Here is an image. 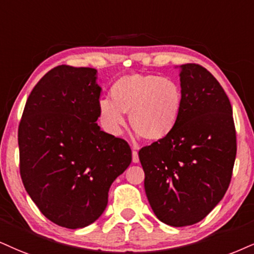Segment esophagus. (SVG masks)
Returning <instances> with one entry per match:
<instances>
[{"label":"esophagus","instance_id":"1","mask_svg":"<svg viewBox=\"0 0 254 254\" xmlns=\"http://www.w3.org/2000/svg\"><path fill=\"white\" fill-rule=\"evenodd\" d=\"M132 159H133V162H139V154H137V152L135 151V148H133V152H132Z\"/></svg>","mask_w":254,"mask_h":254}]
</instances>
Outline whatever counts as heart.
Segmentation results:
<instances>
[{
	"mask_svg": "<svg viewBox=\"0 0 254 254\" xmlns=\"http://www.w3.org/2000/svg\"><path fill=\"white\" fill-rule=\"evenodd\" d=\"M109 99L99 101L100 125L120 135L129 113L134 133L147 141H160L173 132L183 114L184 94L179 83L154 74H130L117 80Z\"/></svg>",
	"mask_w": 254,
	"mask_h": 254,
	"instance_id": "heart-1",
	"label": "heart"
}]
</instances>
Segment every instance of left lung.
Here are the masks:
<instances>
[{
  "instance_id": "obj_1",
  "label": "left lung",
  "mask_w": 254,
  "mask_h": 254,
  "mask_svg": "<svg viewBox=\"0 0 254 254\" xmlns=\"http://www.w3.org/2000/svg\"><path fill=\"white\" fill-rule=\"evenodd\" d=\"M181 68L179 124L139 151L149 205L159 220L174 227L199 223L218 205L237 154L232 106L223 87L202 65Z\"/></svg>"
}]
</instances>
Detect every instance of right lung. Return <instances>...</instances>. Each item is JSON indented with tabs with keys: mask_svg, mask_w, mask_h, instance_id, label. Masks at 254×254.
<instances>
[{
	"mask_svg": "<svg viewBox=\"0 0 254 254\" xmlns=\"http://www.w3.org/2000/svg\"><path fill=\"white\" fill-rule=\"evenodd\" d=\"M96 70L61 64L28 96L18 125L20 174L47 219L65 228L94 223L113 181L132 162L126 140L100 129Z\"/></svg>",
	"mask_w": 254,
	"mask_h": 254,
	"instance_id": "obj_1",
	"label": "right lung"
}]
</instances>
